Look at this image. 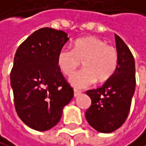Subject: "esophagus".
Wrapping results in <instances>:
<instances>
[{"label": "esophagus", "mask_w": 146, "mask_h": 146, "mask_svg": "<svg viewBox=\"0 0 146 146\" xmlns=\"http://www.w3.org/2000/svg\"><path fill=\"white\" fill-rule=\"evenodd\" d=\"M81 94V92L80 91H78V90H74V97H77L78 95Z\"/></svg>", "instance_id": "obj_1"}]
</instances>
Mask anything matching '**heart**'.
<instances>
[{
	"label": "heart",
	"instance_id": "b5f03b06",
	"mask_svg": "<svg viewBox=\"0 0 146 146\" xmlns=\"http://www.w3.org/2000/svg\"><path fill=\"white\" fill-rule=\"evenodd\" d=\"M83 62L84 69L73 74ZM57 64L60 72L69 77L70 85L83 89L98 80L106 82L114 75L119 64V54L113 46L97 37L88 36L77 40L73 49L62 48L57 56Z\"/></svg>",
	"mask_w": 146,
	"mask_h": 146
}]
</instances>
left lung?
Returning a JSON list of instances; mask_svg holds the SVG:
<instances>
[{"label":"left lung","mask_w":146,"mask_h":146,"mask_svg":"<svg viewBox=\"0 0 146 146\" xmlns=\"http://www.w3.org/2000/svg\"><path fill=\"white\" fill-rule=\"evenodd\" d=\"M115 39L119 64L114 75L102 87L86 91L92 104L86 111V119L101 133H111L124 123L135 88L133 54L119 35H115Z\"/></svg>","instance_id":"left-lung-1"}]
</instances>
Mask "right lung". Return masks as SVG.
<instances>
[{
	"mask_svg": "<svg viewBox=\"0 0 146 146\" xmlns=\"http://www.w3.org/2000/svg\"><path fill=\"white\" fill-rule=\"evenodd\" d=\"M68 35L44 27L34 32L17 50L11 72L16 111L29 127L45 131L60 121L71 101L73 88L57 64Z\"/></svg>",
	"mask_w": 146,
	"mask_h": 146,
	"instance_id": "add662e5",
	"label": "right lung"
}]
</instances>
